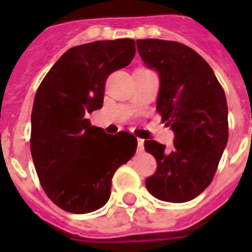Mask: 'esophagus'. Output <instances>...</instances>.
<instances>
[{
  "mask_svg": "<svg viewBox=\"0 0 252 252\" xmlns=\"http://www.w3.org/2000/svg\"><path fill=\"white\" fill-rule=\"evenodd\" d=\"M144 150V140L137 139V151Z\"/></svg>",
  "mask_w": 252,
  "mask_h": 252,
  "instance_id": "1",
  "label": "esophagus"
}]
</instances>
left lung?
I'll return each mask as SVG.
<instances>
[{
    "mask_svg": "<svg viewBox=\"0 0 252 252\" xmlns=\"http://www.w3.org/2000/svg\"><path fill=\"white\" fill-rule=\"evenodd\" d=\"M136 45L145 65L159 74L157 111L174 132L170 150L145 141L158 164L146 188L160 201L188 202L211 184L226 148V95L212 68L189 46L159 39L137 40Z\"/></svg>",
    "mask_w": 252,
    "mask_h": 252,
    "instance_id": "1",
    "label": "left lung"
}]
</instances>
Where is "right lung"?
Listing matches in <instances>:
<instances>
[{
  "instance_id": "obj_1",
  "label": "right lung",
  "mask_w": 252,
  "mask_h": 252,
  "mask_svg": "<svg viewBox=\"0 0 252 252\" xmlns=\"http://www.w3.org/2000/svg\"><path fill=\"white\" fill-rule=\"evenodd\" d=\"M132 39L99 40L66 50L48 72L31 112V157L46 195L83 215L108 202L115 171L137 148L131 133L108 135L87 113L101 108L107 77L135 57Z\"/></svg>"
}]
</instances>
